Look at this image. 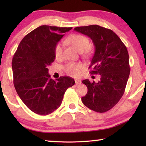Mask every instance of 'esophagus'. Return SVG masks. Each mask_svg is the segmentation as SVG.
<instances>
[{"mask_svg": "<svg viewBox=\"0 0 146 146\" xmlns=\"http://www.w3.org/2000/svg\"><path fill=\"white\" fill-rule=\"evenodd\" d=\"M75 83L76 85H78V84H80L82 83V81L80 80H75Z\"/></svg>", "mask_w": 146, "mask_h": 146, "instance_id": "obj_1", "label": "esophagus"}]
</instances>
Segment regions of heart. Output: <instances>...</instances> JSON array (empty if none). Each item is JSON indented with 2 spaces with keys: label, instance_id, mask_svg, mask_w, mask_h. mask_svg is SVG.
<instances>
[{
  "label": "heart",
  "instance_id": "b5f03b06",
  "mask_svg": "<svg viewBox=\"0 0 146 146\" xmlns=\"http://www.w3.org/2000/svg\"><path fill=\"white\" fill-rule=\"evenodd\" d=\"M67 42L70 44L74 46L80 52H84L88 53L90 50L89 38L86 36L80 34H74L71 35L67 39ZM63 54V46L60 43H58L54 48V55L56 59H60ZM82 64L80 62H69L65 66V72L71 76H78L80 74V70Z\"/></svg>",
  "mask_w": 146,
  "mask_h": 146
}]
</instances>
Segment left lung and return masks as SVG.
Wrapping results in <instances>:
<instances>
[{"label": "left lung", "mask_w": 146, "mask_h": 146, "mask_svg": "<svg viewBox=\"0 0 146 146\" xmlns=\"http://www.w3.org/2000/svg\"><path fill=\"white\" fill-rule=\"evenodd\" d=\"M74 30L92 40L95 52L89 68H92L91 74L100 76L98 83L88 79L82 81L88 88L82 102L92 110L106 112L118 102L125 92L130 72L127 48L114 32L100 26Z\"/></svg>", "instance_id": "obj_1"}]
</instances>
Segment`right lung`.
<instances>
[{
    "label": "right lung",
    "mask_w": 146,
    "mask_h": 146,
    "mask_svg": "<svg viewBox=\"0 0 146 146\" xmlns=\"http://www.w3.org/2000/svg\"><path fill=\"white\" fill-rule=\"evenodd\" d=\"M72 27L42 25L23 38L13 56L12 68L16 91L32 111L46 115L60 106L72 78H50L48 66L54 61V48Z\"/></svg>",
    "instance_id": "right-lung-1"
}]
</instances>
